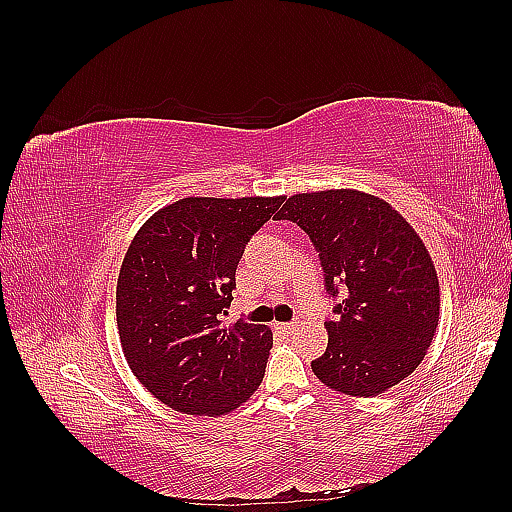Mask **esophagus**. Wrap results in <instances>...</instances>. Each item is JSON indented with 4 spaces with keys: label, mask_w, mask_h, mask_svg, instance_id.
I'll list each match as a JSON object with an SVG mask.
<instances>
[{
    "label": "esophagus",
    "mask_w": 512,
    "mask_h": 512,
    "mask_svg": "<svg viewBox=\"0 0 512 512\" xmlns=\"http://www.w3.org/2000/svg\"><path fill=\"white\" fill-rule=\"evenodd\" d=\"M275 329L277 331H282V333H286V335H290L294 329H297V324L294 322H284V324H275Z\"/></svg>",
    "instance_id": "1"
}]
</instances>
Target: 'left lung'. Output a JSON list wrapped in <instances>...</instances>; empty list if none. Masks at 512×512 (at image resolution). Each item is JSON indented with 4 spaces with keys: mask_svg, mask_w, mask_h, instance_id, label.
I'll return each mask as SVG.
<instances>
[{
    "mask_svg": "<svg viewBox=\"0 0 512 512\" xmlns=\"http://www.w3.org/2000/svg\"><path fill=\"white\" fill-rule=\"evenodd\" d=\"M277 220L301 226L342 303L324 322L316 378L350 397H376L421 365L440 320V282L423 239L386 200L359 190L294 194Z\"/></svg>",
    "mask_w": 512,
    "mask_h": 512,
    "instance_id": "8db88e82",
    "label": "left lung"
}]
</instances>
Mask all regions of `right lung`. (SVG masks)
<instances>
[{"mask_svg":"<svg viewBox=\"0 0 512 512\" xmlns=\"http://www.w3.org/2000/svg\"><path fill=\"white\" fill-rule=\"evenodd\" d=\"M286 196H188L138 228L117 280V331L132 374L183 414L224 416L265 376L273 333L220 320L245 243Z\"/></svg>","mask_w":512,"mask_h":512,"instance_id":"obj_1","label":"right lung"}]
</instances>
